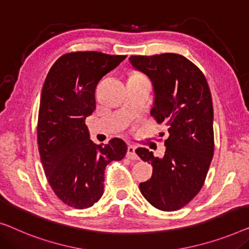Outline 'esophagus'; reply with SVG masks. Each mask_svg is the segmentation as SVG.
<instances>
[{"instance_id": "obj_1", "label": "esophagus", "mask_w": 249, "mask_h": 249, "mask_svg": "<svg viewBox=\"0 0 249 249\" xmlns=\"http://www.w3.org/2000/svg\"><path fill=\"white\" fill-rule=\"evenodd\" d=\"M127 158H129V160H139L138 155L136 154L135 147H132V146H129V147H128V150H127Z\"/></svg>"}]
</instances>
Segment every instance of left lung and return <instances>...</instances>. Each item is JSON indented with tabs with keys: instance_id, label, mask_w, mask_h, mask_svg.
<instances>
[{
	"instance_id": "1",
	"label": "left lung",
	"mask_w": 249,
	"mask_h": 249,
	"mask_svg": "<svg viewBox=\"0 0 249 249\" xmlns=\"http://www.w3.org/2000/svg\"><path fill=\"white\" fill-rule=\"evenodd\" d=\"M129 62L150 78L154 89L150 114L158 124H166L167 136L163 157L154 156L147 148L136 149L153 166L150 179L140 183L139 190L155 208L178 210L202 189L213 157L210 89L202 71L178 53L131 56Z\"/></svg>"
}]
</instances>
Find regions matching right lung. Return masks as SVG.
I'll list each match as a JSON object with an SVG mask.
<instances>
[{
	"mask_svg": "<svg viewBox=\"0 0 249 249\" xmlns=\"http://www.w3.org/2000/svg\"><path fill=\"white\" fill-rule=\"evenodd\" d=\"M125 57L98 52L65 53L50 68L42 86L37 128L41 164L53 192L71 208L86 209L98 202L107 165L127 154L120 138L96 145L85 124L95 110L96 85Z\"/></svg>",
	"mask_w": 249,
	"mask_h": 249,
	"instance_id": "obj_1",
	"label": "right lung"
}]
</instances>
